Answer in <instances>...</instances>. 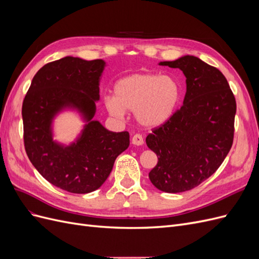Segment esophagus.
<instances>
[{"mask_svg":"<svg viewBox=\"0 0 259 259\" xmlns=\"http://www.w3.org/2000/svg\"><path fill=\"white\" fill-rule=\"evenodd\" d=\"M132 144L135 146H142L144 144V138L140 134H135L132 138Z\"/></svg>","mask_w":259,"mask_h":259,"instance_id":"obj_1","label":"esophagus"}]
</instances>
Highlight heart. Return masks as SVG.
<instances>
[{"instance_id": "1", "label": "heart", "mask_w": 259, "mask_h": 259, "mask_svg": "<svg viewBox=\"0 0 259 259\" xmlns=\"http://www.w3.org/2000/svg\"><path fill=\"white\" fill-rule=\"evenodd\" d=\"M113 95L105 98L109 114L121 119L125 110L134 111L142 126L155 128L173 115L182 97V88L170 75L135 73L117 81Z\"/></svg>"}]
</instances>
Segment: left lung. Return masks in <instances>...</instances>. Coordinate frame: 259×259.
Listing matches in <instances>:
<instances>
[{
	"label": "left lung",
	"instance_id": "left-lung-1",
	"mask_svg": "<svg viewBox=\"0 0 259 259\" xmlns=\"http://www.w3.org/2000/svg\"><path fill=\"white\" fill-rule=\"evenodd\" d=\"M186 76L184 105L146 138L158 164L149 178L159 190H191L213 175L233 142L236 98L225 75L195 56L161 61Z\"/></svg>",
	"mask_w": 259,
	"mask_h": 259
}]
</instances>
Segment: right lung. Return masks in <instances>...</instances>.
Returning <instances> with one entry per match:
<instances>
[{
  "instance_id": "1",
  "label": "right lung",
  "mask_w": 259,
  "mask_h": 259,
  "mask_svg": "<svg viewBox=\"0 0 259 259\" xmlns=\"http://www.w3.org/2000/svg\"><path fill=\"white\" fill-rule=\"evenodd\" d=\"M103 59L67 56L43 66L22 103L23 142L29 160L48 182L71 193L97 190L110 175L116 156L130 146L128 132L108 131L93 120L99 100ZM74 110L85 122L70 145L52 137L60 112Z\"/></svg>"
}]
</instances>
